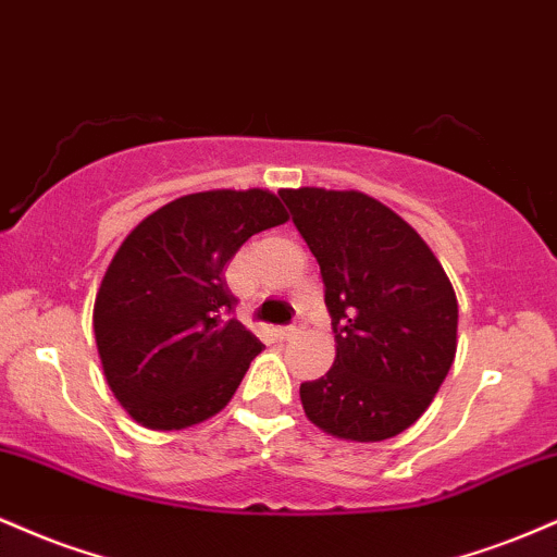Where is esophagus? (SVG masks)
I'll use <instances>...</instances> for the list:
<instances>
[{
  "label": "esophagus",
  "mask_w": 557,
  "mask_h": 557,
  "mask_svg": "<svg viewBox=\"0 0 557 557\" xmlns=\"http://www.w3.org/2000/svg\"><path fill=\"white\" fill-rule=\"evenodd\" d=\"M300 332H304V327L298 324V327H283L277 332V335H280V341H296Z\"/></svg>",
  "instance_id": "1"
}]
</instances>
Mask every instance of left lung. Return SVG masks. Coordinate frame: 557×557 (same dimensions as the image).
Segmentation results:
<instances>
[{"label": "left lung", "instance_id": "obj_1", "mask_svg": "<svg viewBox=\"0 0 557 557\" xmlns=\"http://www.w3.org/2000/svg\"><path fill=\"white\" fill-rule=\"evenodd\" d=\"M319 261L335 363L300 385L306 419L348 443L395 437L430 408L458 348V300L424 238L361 190L283 188Z\"/></svg>", "mask_w": 557, "mask_h": 557}]
</instances>
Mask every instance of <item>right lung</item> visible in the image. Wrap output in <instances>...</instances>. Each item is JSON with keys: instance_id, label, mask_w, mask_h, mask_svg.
I'll use <instances>...</instances> for the list:
<instances>
[{"instance_id": "1", "label": "right lung", "mask_w": 557, "mask_h": 557, "mask_svg": "<svg viewBox=\"0 0 557 557\" xmlns=\"http://www.w3.org/2000/svg\"><path fill=\"white\" fill-rule=\"evenodd\" d=\"M287 212L264 188H216L164 203L120 243L94 304L107 385L133 421L177 432L227 406L261 343L238 319L225 264Z\"/></svg>"}]
</instances>
